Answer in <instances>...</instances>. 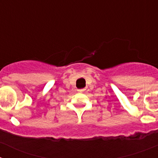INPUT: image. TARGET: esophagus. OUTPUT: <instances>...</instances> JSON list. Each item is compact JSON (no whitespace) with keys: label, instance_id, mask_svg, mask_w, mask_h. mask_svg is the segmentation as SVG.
<instances>
[{"label":"esophagus","instance_id":"esophagus-1","mask_svg":"<svg viewBox=\"0 0 158 158\" xmlns=\"http://www.w3.org/2000/svg\"><path fill=\"white\" fill-rule=\"evenodd\" d=\"M77 91L79 92V93H86V92L89 91V89H88L87 87H85V88H83V89H78Z\"/></svg>","mask_w":158,"mask_h":158}]
</instances>
